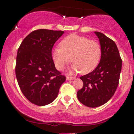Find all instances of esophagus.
I'll use <instances>...</instances> for the list:
<instances>
[{"mask_svg": "<svg viewBox=\"0 0 134 134\" xmlns=\"http://www.w3.org/2000/svg\"><path fill=\"white\" fill-rule=\"evenodd\" d=\"M75 78H76L75 77L69 76H67V77H66V79H67V80H75Z\"/></svg>", "mask_w": 134, "mask_h": 134, "instance_id": "obj_1", "label": "esophagus"}]
</instances>
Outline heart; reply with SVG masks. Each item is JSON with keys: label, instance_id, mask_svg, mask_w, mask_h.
I'll return each instance as SVG.
<instances>
[{"label": "heart", "instance_id": "obj_1", "mask_svg": "<svg viewBox=\"0 0 134 134\" xmlns=\"http://www.w3.org/2000/svg\"><path fill=\"white\" fill-rule=\"evenodd\" d=\"M60 47L52 50V58L56 69L63 70L70 62L73 63L70 72L81 71L87 74L98 65L101 57L99 43L87 37L72 34L60 42Z\"/></svg>", "mask_w": 134, "mask_h": 134}]
</instances>
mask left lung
<instances>
[{
  "instance_id": "1",
  "label": "left lung",
  "mask_w": 134,
  "mask_h": 134,
  "mask_svg": "<svg viewBox=\"0 0 134 134\" xmlns=\"http://www.w3.org/2000/svg\"><path fill=\"white\" fill-rule=\"evenodd\" d=\"M94 34L100 44V60L92 72L80 77L83 86L77 92L80 102L90 108L102 106L113 97L122 68V59L115 43L101 32Z\"/></svg>"
}]
</instances>
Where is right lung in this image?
Listing matches in <instances>:
<instances>
[{
	"mask_svg": "<svg viewBox=\"0 0 134 134\" xmlns=\"http://www.w3.org/2000/svg\"><path fill=\"white\" fill-rule=\"evenodd\" d=\"M63 31L40 29L24 39L17 51L15 75L25 97L37 106L53 102L65 81L55 67L52 49Z\"/></svg>",
	"mask_w": 134,
	"mask_h": 134,
	"instance_id": "add662e5",
	"label": "right lung"
}]
</instances>
